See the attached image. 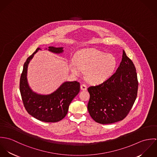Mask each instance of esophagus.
Segmentation results:
<instances>
[{
	"instance_id": "34e87169",
	"label": "esophagus",
	"mask_w": 157,
	"mask_h": 157,
	"mask_svg": "<svg viewBox=\"0 0 157 157\" xmlns=\"http://www.w3.org/2000/svg\"><path fill=\"white\" fill-rule=\"evenodd\" d=\"M80 88H81V90H87V86L85 84H82L80 86Z\"/></svg>"
}]
</instances>
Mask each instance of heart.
Here are the masks:
<instances>
[{
	"label": "heart",
	"instance_id": "1",
	"mask_svg": "<svg viewBox=\"0 0 157 157\" xmlns=\"http://www.w3.org/2000/svg\"><path fill=\"white\" fill-rule=\"evenodd\" d=\"M117 66V59L111 54H107L94 48L78 51L74 56V62L69 65L71 72L79 76L85 72L86 80L92 84H100L109 79Z\"/></svg>",
	"mask_w": 157,
	"mask_h": 157
}]
</instances>
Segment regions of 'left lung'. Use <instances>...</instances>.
Wrapping results in <instances>:
<instances>
[{"instance_id":"obj_1","label":"left lung","mask_w":157,"mask_h":157,"mask_svg":"<svg viewBox=\"0 0 157 157\" xmlns=\"http://www.w3.org/2000/svg\"><path fill=\"white\" fill-rule=\"evenodd\" d=\"M138 85L134 65L123 50L116 72L106 81L88 89V110L92 118L103 124L123 120L136 100Z\"/></svg>"}]
</instances>
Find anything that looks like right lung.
Masks as SVG:
<instances>
[{
    "label": "right lung",
    "mask_w": 157,
    "mask_h": 157,
    "mask_svg": "<svg viewBox=\"0 0 157 157\" xmlns=\"http://www.w3.org/2000/svg\"><path fill=\"white\" fill-rule=\"evenodd\" d=\"M45 49L54 54H62L64 52L63 47L49 46ZM40 49L41 48H37L24 63L20 80V91L24 106L29 114L42 121L57 122L67 115L71 102L80 92V83L76 81L65 82L49 94L34 92L28 83L27 71L30 61Z\"/></svg>",
    "instance_id": "right-lung-1"
}]
</instances>
